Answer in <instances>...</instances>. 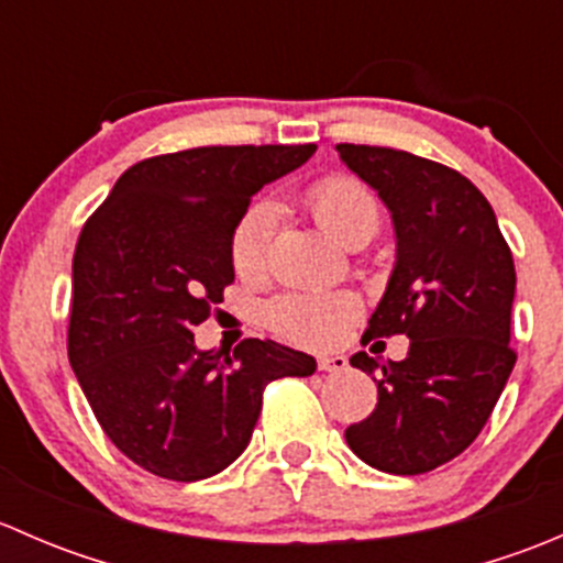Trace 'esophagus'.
<instances>
[{"label": "esophagus", "mask_w": 563, "mask_h": 563, "mask_svg": "<svg viewBox=\"0 0 563 563\" xmlns=\"http://www.w3.org/2000/svg\"><path fill=\"white\" fill-rule=\"evenodd\" d=\"M318 371H323V373H343V371H349V360H345L343 354L318 356Z\"/></svg>", "instance_id": "34e87169"}]
</instances>
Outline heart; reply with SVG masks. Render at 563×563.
<instances>
[{
  "instance_id": "1",
  "label": "heart",
  "mask_w": 563,
  "mask_h": 563,
  "mask_svg": "<svg viewBox=\"0 0 563 563\" xmlns=\"http://www.w3.org/2000/svg\"><path fill=\"white\" fill-rule=\"evenodd\" d=\"M305 209L340 245L354 247L373 240L382 223L376 196L360 179L345 174L327 176L302 196ZM272 209L250 207L231 234V261L242 277H261L269 269ZM362 313V302L349 291H294L269 305V323L302 345H329Z\"/></svg>"
}]
</instances>
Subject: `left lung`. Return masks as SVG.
<instances>
[{"mask_svg": "<svg viewBox=\"0 0 563 563\" xmlns=\"http://www.w3.org/2000/svg\"><path fill=\"white\" fill-rule=\"evenodd\" d=\"M338 152L387 203L397 240L362 343L411 340L402 362L351 356L378 384V402L345 441L373 468L424 474L468 450L518 360L509 349L512 250L487 198L455 168L387 146L338 144Z\"/></svg>", "mask_w": 563, "mask_h": 563, "instance_id": "1", "label": "left lung"}]
</instances>
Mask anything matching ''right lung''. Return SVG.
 Listing matches in <instances>:
<instances>
[{
    "instance_id": "add662e5",
    "label": "right lung",
    "mask_w": 563,
    "mask_h": 563,
    "mask_svg": "<svg viewBox=\"0 0 563 563\" xmlns=\"http://www.w3.org/2000/svg\"><path fill=\"white\" fill-rule=\"evenodd\" d=\"M316 144L198 146L150 157L117 179L73 255L67 356L100 428L150 474L198 482L245 452L266 384L313 376V356L250 338L198 351L234 283L231 234L250 198Z\"/></svg>"
}]
</instances>
